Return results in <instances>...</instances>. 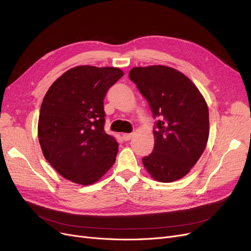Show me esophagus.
<instances>
[{"instance_id": "obj_1", "label": "esophagus", "mask_w": 251, "mask_h": 251, "mask_svg": "<svg viewBox=\"0 0 251 251\" xmlns=\"http://www.w3.org/2000/svg\"><path fill=\"white\" fill-rule=\"evenodd\" d=\"M132 137H133V134H124L123 135V139L125 141H129L130 139H132Z\"/></svg>"}]
</instances>
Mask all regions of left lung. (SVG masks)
Here are the masks:
<instances>
[{
  "mask_svg": "<svg viewBox=\"0 0 251 251\" xmlns=\"http://www.w3.org/2000/svg\"><path fill=\"white\" fill-rule=\"evenodd\" d=\"M128 76L152 111L154 148L143 164L156 181L186 176L203 153L209 133L208 108L194 83L172 67H134Z\"/></svg>",
  "mask_w": 251,
  "mask_h": 251,
  "instance_id": "8db88e82",
  "label": "left lung"
}]
</instances>
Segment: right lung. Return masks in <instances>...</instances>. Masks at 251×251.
<instances>
[{
	"label": "right lung",
	"mask_w": 251,
	"mask_h": 251,
	"mask_svg": "<svg viewBox=\"0 0 251 251\" xmlns=\"http://www.w3.org/2000/svg\"><path fill=\"white\" fill-rule=\"evenodd\" d=\"M124 75L115 67L76 66L48 90L38 134L45 158L67 180L91 185L115 162L118 144L104 130V98Z\"/></svg>",
	"instance_id": "right-lung-1"
}]
</instances>
